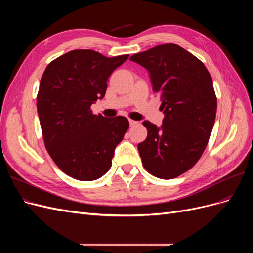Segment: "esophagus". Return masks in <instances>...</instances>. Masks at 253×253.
<instances>
[{
	"instance_id": "34e87169",
	"label": "esophagus",
	"mask_w": 253,
	"mask_h": 253,
	"mask_svg": "<svg viewBox=\"0 0 253 253\" xmlns=\"http://www.w3.org/2000/svg\"><path fill=\"white\" fill-rule=\"evenodd\" d=\"M128 121H129V126H134L138 124V122L135 121V120H128Z\"/></svg>"
}]
</instances>
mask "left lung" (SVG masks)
Wrapping results in <instances>:
<instances>
[{"label":"left lung","instance_id":"8db88e82","mask_svg":"<svg viewBox=\"0 0 253 253\" xmlns=\"http://www.w3.org/2000/svg\"><path fill=\"white\" fill-rule=\"evenodd\" d=\"M129 60L149 72L165 114L160 126L142 122L148 129L147 139L138 143L142 165L155 177L175 178L197 163L208 143L217 108L212 78L202 61L172 43Z\"/></svg>","mask_w":253,"mask_h":253}]
</instances>
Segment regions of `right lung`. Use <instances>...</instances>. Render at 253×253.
I'll return each instance as SVG.
<instances>
[{"mask_svg":"<svg viewBox=\"0 0 253 253\" xmlns=\"http://www.w3.org/2000/svg\"><path fill=\"white\" fill-rule=\"evenodd\" d=\"M128 55L108 58L91 49L68 51L44 71L37 110L45 148L71 177L89 181L110 170L115 149L128 128L124 116L91 114L102 99L112 73Z\"/></svg>","mask_w":253,"mask_h":253,"instance_id":"right-lung-1","label":"right lung"}]
</instances>
